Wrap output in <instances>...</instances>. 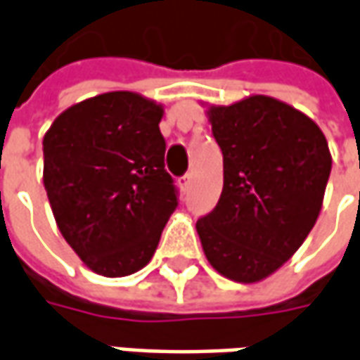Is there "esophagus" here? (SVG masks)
Here are the masks:
<instances>
[{
  "mask_svg": "<svg viewBox=\"0 0 360 360\" xmlns=\"http://www.w3.org/2000/svg\"><path fill=\"white\" fill-rule=\"evenodd\" d=\"M191 181H193V175H191V173H185L183 177H179L181 191H188V187H191Z\"/></svg>",
  "mask_w": 360,
  "mask_h": 360,
  "instance_id": "obj_1",
  "label": "esophagus"
}]
</instances>
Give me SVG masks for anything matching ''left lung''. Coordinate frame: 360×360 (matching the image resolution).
I'll list each match as a JSON object with an SVG mask.
<instances>
[{"label": "left lung", "mask_w": 360, "mask_h": 360, "mask_svg": "<svg viewBox=\"0 0 360 360\" xmlns=\"http://www.w3.org/2000/svg\"><path fill=\"white\" fill-rule=\"evenodd\" d=\"M208 119L224 154V188L196 231L214 270L255 283L293 257L314 227L332 156L312 119L270 96L212 105Z\"/></svg>", "instance_id": "obj_1"}]
</instances>
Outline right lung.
I'll return each instance as SVG.
<instances>
[{"mask_svg": "<svg viewBox=\"0 0 360 360\" xmlns=\"http://www.w3.org/2000/svg\"><path fill=\"white\" fill-rule=\"evenodd\" d=\"M162 115L144 96L105 92L71 105L44 134V187L56 224L105 278L148 264L177 208Z\"/></svg>", "mask_w": 360, "mask_h": 360, "instance_id": "obj_1", "label": "right lung"}]
</instances>
